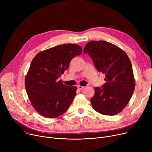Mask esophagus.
<instances>
[{
    "instance_id": "esophagus-1",
    "label": "esophagus",
    "mask_w": 152,
    "mask_h": 152,
    "mask_svg": "<svg viewBox=\"0 0 152 152\" xmlns=\"http://www.w3.org/2000/svg\"><path fill=\"white\" fill-rule=\"evenodd\" d=\"M77 88H78V89H79V90H82V89H83L84 88V86H81V85H79V86H77Z\"/></svg>"
}]
</instances>
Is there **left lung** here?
<instances>
[{
    "label": "left lung",
    "instance_id": "obj_1",
    "mask_svg": "<svg viewBox=\"0 0 152 152\" xmlns=\"http://www.w3.org/2000/svg\"><path fill=\"white\" fill-rule=\"evenodd\" d=\"M84 53H88L99 73L105 75L107 83L102 88H94L91 100L93 108L109 116L121 112L128 104L135 86L128 56L119 47L105 41L87 43Z\"/></svg>",
    "mask_w": 152,
    "mask_h": 152
}]
</instances>
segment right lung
I'll return each instance as SVG.
<instances>
[{"label": "right lung", "mask_w": 152, "mask_h": 152, "mask_svg": "<svg viewBox=\"0 0 152 152\" xmlns=\"http://www.w3.org/2000/svg\"><path fill=\"white\" fill-rule=\"evenodd\" d=\"M82 50L77 44H62L39 52L32 60L25 77V88L32 106L42 116L57 118L71 104L77 87L63 84L58 78Z\"/></svg>", "instance_id": "obj_1"}]
</instances>
